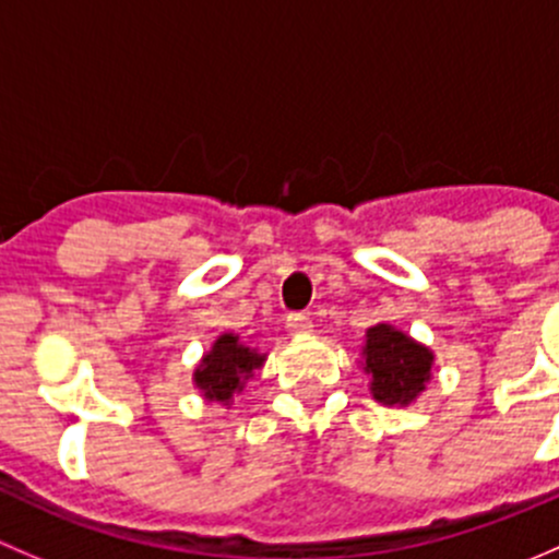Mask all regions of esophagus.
Segmentation results:
<instances>
[{"mask_svg":"<svg viewBox=\"0 0 559 559\" xmlns=\"http://www.w3.org/2000/svg\"><path fill=\"white\" fill-rule=\"evenodd\" d=\"M285 325H287V331L296 333V336H304V333L312 331V318L304 312H290L285 318Z\"/></svg>","mask_w":559,"mask_h":559,"instance_id":"34e87169","label":"esophagus"}]
</instances>
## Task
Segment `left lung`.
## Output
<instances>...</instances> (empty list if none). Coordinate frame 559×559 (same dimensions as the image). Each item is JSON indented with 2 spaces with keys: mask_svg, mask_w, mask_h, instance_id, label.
Wrapping results in <instances>:
<instances>
[{
  "mask_svg": "<svg viewBox=\"0 0 559 559\" xmlns=\"http://www.w3.org/2000/svg\"><path fill=\"white\" fill-rule=\"evenodd\" d=\"M433 355L423 344L390 325L366 333V371L371 373V393L379 404H401L417 399L430 377Z\"/></svg>",
  "mask_w": 559,
  "mask_h": 559,
  "instance_id": "obj_1",
  "label": "left lung"
}]
</instances>
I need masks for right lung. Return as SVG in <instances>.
Masks as SVG:
<instances>
[{"mask_svg":"<svg viewBox=\"0 0 559 559\" xmlns=\"http://www.w3.org/2000/svg\"><path fill=\"white\" fill-rule=\"evenodd\" d=\"M261 364L263 355L245 347L234 333H223L212 353L195 368V384L210 401H228L234 390L241 388V379L250 377Z\"/></svg>","mask_w":559,"mask_h":559,"instance_id":"1","label":"right lung"}]
</instances>
